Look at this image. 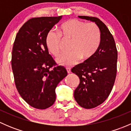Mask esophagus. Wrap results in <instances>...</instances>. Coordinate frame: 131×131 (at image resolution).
<instances>
[{"mask_svg":"<svg viewBox=\"0 0 131 131\" xmlns=\"http://www.w3.org/2000/svg\"><path fill=\"white\" fill-rule=\"evenodd\" d=\"M66 69H67V73H71V68H67Z\"/></svg>","mask_w":131,"mask_h":131,"instance_id":"obj_1","label":"esophagus"}]
</instances>
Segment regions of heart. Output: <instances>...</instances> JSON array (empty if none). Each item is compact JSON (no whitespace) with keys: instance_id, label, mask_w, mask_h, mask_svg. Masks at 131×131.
<instances>
[{"instance_id":"obj_1","label":"heart","mask_w":131,"mask_h":131,"mask_svg":"<svg viewBox=\"0 0 131 131\" xmlns=\"http://www.w3.org/2000/svg\"><path fill=\"white\" fill-rule=\"evenodd\" d=\"M59 33L61 36L52 30L49 31L45 42L49 53L58 58L61 52L62 40L71 42L70 50L72 52L58 59V63L61 65H73L80 59L84 62L89 61L96 56L101 46V31L93 22L69 19L61 25Z\"/></svg>"}]
</instances>
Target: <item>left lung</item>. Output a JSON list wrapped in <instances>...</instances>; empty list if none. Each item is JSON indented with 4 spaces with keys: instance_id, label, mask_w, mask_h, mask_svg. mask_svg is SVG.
<instances>
[{
    "instance_id": "1",
    "label": "left lung",
    "mask_w": 131,
    "mask_h": 131,
    "mask_svg": "<svg viewBox=\"0 0 131 131\" xmlns=\"http://www.w3.org/2000/svg\"><path fill=\"white\" fill-rule=\"evenodd\" d=\"M79 18L94 22L101 34V46L96 56L72 69L80 79L74 91L75 101L82 108L91 109L103 103L112 90L117 75L118 53L113 35L105 23L96 17Z\"/></svg>"
}]
</instances>
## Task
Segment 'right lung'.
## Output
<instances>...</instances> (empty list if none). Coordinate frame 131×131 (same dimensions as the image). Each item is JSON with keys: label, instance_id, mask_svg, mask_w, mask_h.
<instances>
[{"label": "right lung", "instance_id": "right-lung-1", "mask_svg": "<svg viewBox=\"0 0 131 131\" xmlns=\"http://www.w3.org/2000/svg\"><path fill=\"white\" fill-rule=\"evenodd\" d=\"M61 18L62 16L29 19L19 29L13 45L11 66L16 89L29 105L37 109L53 105L55 89L67 75L65 68L56 66L45 42L47 33Z\"/></svg>", "mask_w": 131, "mask_h": 131}]
</instances>
